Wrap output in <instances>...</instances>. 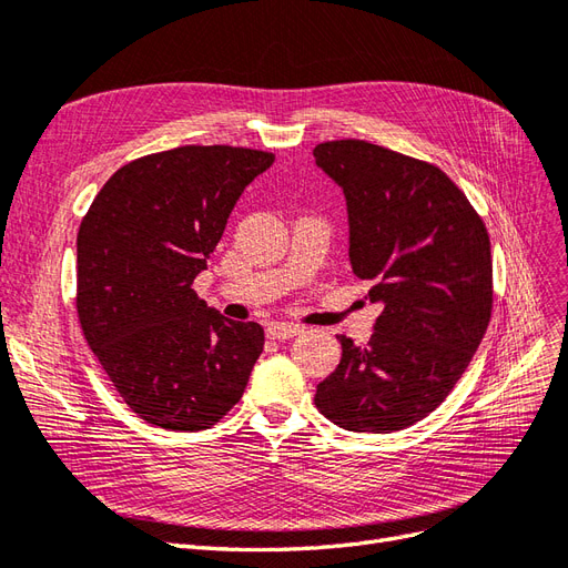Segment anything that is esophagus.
<instances>
[{"label": "esophagus", "instance_id": "34e87169", "mask_svg": "<svg viewBox=\"0 0 568 568\" xmlns=\"http://www.w3.org/2000/svg\"><path fill=\"white\" fill-rule=\"evenodd\" d=\"M304 328L302 326H297V323H281V321H275V323H271V326L266 328V333L273 337V339H287V337H295V335H300Z\"/></svg>", "mask_w": 568, "mask_h": 568}]
</instances>
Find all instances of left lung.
<instances>
[{"label": "left lung", "mask_w": 568, "mask_h": 568, "mask_svg": "<svg viewBox=\"0 0 568 568\" xmlns=\"http://www.w3.org/2000/svg\"><path fill=\"white\" fill-rule=\"evenodd\" d=\"M343 187L352 271L383 302L366 347L343 345L316 385V409L354 433H393L440 407L478 349L493 314L490 237L447 173L366 140L314 148Z\"/></svg>", "instance_id": "1"}]
</instances>
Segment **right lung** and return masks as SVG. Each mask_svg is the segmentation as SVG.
Wrapping results in <instances>:
<instances>
[{
  "label": "right lung",
  "mask_w": 568,
  "mask_h": 568,
  "mask_svg": "<svg viewBox=\"0 0 568 568\" xmlns=\"http://www.w3.org/2000/svg\"><path fill=\"white\" fill-rule=\"evenodd\" d=\"M273 154L185 144L140 156L97 192L78 231L75 310L90 349L140 418L204 430L245 393L264 328L192 290L235 202Z\"/></svg>",
  "instance_id": "right-lung-1"
}]
</instances>
